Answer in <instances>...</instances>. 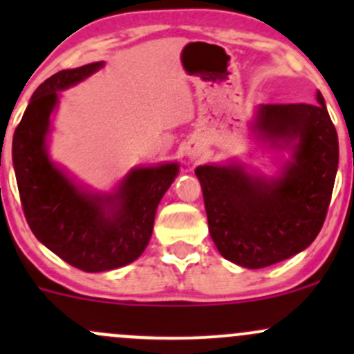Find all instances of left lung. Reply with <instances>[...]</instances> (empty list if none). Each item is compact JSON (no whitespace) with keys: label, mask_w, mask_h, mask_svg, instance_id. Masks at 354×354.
<instances>
[{"label":"left lung","mask_w":354,"mask_h":354,"mask_svg":"<svg viewBox=\"0 0 354 354\" xmlns=\"http://www.w3.org/2000/svg\"><path fill=\"white\" fill-rule=\"evenodd\" d=\"M317 104L260 106L257 128L269 140H295L281 178L240 166H198L209 233L224 259L262 269L296 255L320 233L339 162L337 131L322 94Z\"/></svg>","instance_id":"obj_1"}]
</instances>
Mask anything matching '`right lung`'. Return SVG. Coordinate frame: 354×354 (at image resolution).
Returning <instances> with one entry per match:
<instances>
[{
  "instance_id": "add662e5",
  "label": "right lung",
  "mask_w": 354,
  "mask_h": 354,
  "mask_svg": "<svg viewBox=\"0 0 354 354\" xmlns=\"http://www.w3.org/2000/svg\"><path fill=\"white\" fill-rule=\"evenodd\" d=\"M102 66L88 63L49 77L32 95L13 133V166L24 216L34 236L70 266L102 272L133 262L147 246L156 209L178 164L133 169L114 195L78 190L48 159L44 140L58 92Z\"/></svg>"
}]
</instances>
